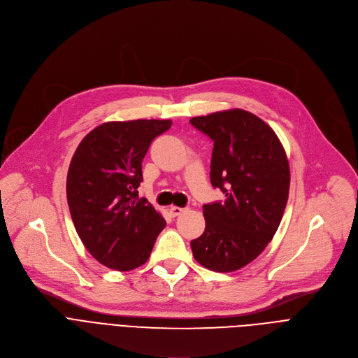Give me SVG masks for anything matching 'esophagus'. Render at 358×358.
Listing matches in <instances>:
<instances>
[{"mask_svg":"<svg viewBox=\"0 0 358 358\" xmlns=\"http://www.w3.org/2000/svg\"><path fill=\"white\" fill-rule=\"evenodd\" d=\"M187 208H181V207H170V215L171 217H178L182 213H185Z\"/></svg>","mask_w":358,"mask_h":358,"instance_id":"esophagus-1","label":"esophagus"}]
</instances>
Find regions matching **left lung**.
<instances>
[{
    "label": "left lung",
    "instance_id": "obj_1",
    "mask_svg": "<svg viewBox=\"0 0 358 358\" xmlns=\"http://www.w3.org/2000/svg\"><path fill=\"white\" fill-rule=\"evenodd\" d=\"M214 141L211 184L224 202L206 203V231L191 241L198 264L234 272L257 259L272 241L289 196L290 171L276 133L258 116L231 109L192 117Z\"/></svg>",
    "mask_w": 358,
    "mask_h": 358
}]
</instances>
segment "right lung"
Here are the masks:
<instances>
[{
    "label": "right lung",
    "instance_id": "right-lung-1",
    "mask_svg": "<svg viewBox=\"0 0 358 358\" xmlns=\"http://www.w3.org/2000/svg\"><path fill=\"white\" fill-rule=\"evenodd\" d=\"M171 120L108 122L87 133L72 157L66 196L76 232L92 257L110 269L147 262L166 221L138 198L141 162Z\"/></svg>",
    "mask_w": 358,
    "mask_h": 358
}]
</instances>
